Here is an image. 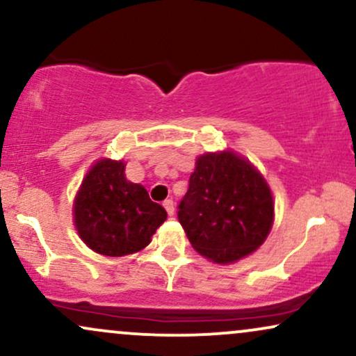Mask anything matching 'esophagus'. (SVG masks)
Segmentation results:
<instances>
[{"instance_id": "34e87169", "label": "esophagus", "mask_w": 356, "mask_h": 356, "mask_svg": "<svg viewBox=\"0 0 356 356\" xmlns=\"http://www.w3.org/2000/svg\"><path fill=\"white\" fill-rule=\"evenodd\" d=\"M164 207H165L167 214H169V216H174L175 207H174V201H172V199H165V201H164Z\"/></svg>"}]
</instances>
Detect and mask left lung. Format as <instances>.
<instances>
[{"mask_svg": "<svg viewBox=\"0 0 356 356\" xmlns=\"http://www.w3.org/2000/svg\"><path fill=\"white\" fill-rule=\"evenodd\" d=\"M177 218L199 254L229 264L266 241L275 202L268 182L248 159L231 150L207 152L195 161Z\"/></svg>", "mask_w": 356, "mask_h": 356, "instance_id": "1", "label": "left lung"}]
</instances>
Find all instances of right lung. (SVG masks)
Wrapping results in <instances>:
<instances>
[{"mask_svg": "<svg viewBox=\"0 0 356 356\" xmlns=\"http://www.w3.org/2000/svg\"><path fill=\"white\" fill-rule=\"evenodd\" d=\"M73 219L90 249L118 257L144 249L167 212L150 201L144 186L127 181L124 161L100 159L76 192Z\"/></svg>", "mask_w": 356, "mask_h": 356, "instance_id": "add662e5", "label": "right lung"}]
</instances>
